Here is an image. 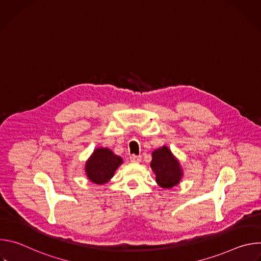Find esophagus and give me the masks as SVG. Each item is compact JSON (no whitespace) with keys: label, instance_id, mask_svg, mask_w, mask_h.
I'll return each mask as SVG.
<instances>
[{"label":"esophagus","instance_id":"1","mask_svg":"<svg viewBox=\"0 0 261 261\" xmlns=\"http://www.w3.org/2000/svg\"><path fill=\"white\" fill-rule=\"evenodd\" d=\"M130 161L133 162V163H138L141 161V157L140 156H136V155H132L130 157Z\"/></svg>","mask_w":261,"mask_h":261}]
</instances>
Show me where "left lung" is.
I'll use <instances>...</instances> for the list:
<instances>
[{"instance_id": "8db88e82", "label": "left lung", "mask_w": 261, "mask_h": 261, "mask_svg": "<svg viewBox=\"0 0 261 261\" xmlns=\"http://www.w3.org/2000/svg\"><path fill=\"white\" fill-rule=\"evenodd\" d=\"M151 167L156 174L157 184L164 189H170L177 186L182 176L178 160L165 145L152 153Z\"/></svg>"}]
</instances>
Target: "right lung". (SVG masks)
<instances>
[{
  "mask_svg": "<svg viewBox=\"0 0 261 261\" xmlns=\"http://www.w3.org/2000/svg\"><path fill=\"white\" fill-rule=\"evenodd\" d=\"M123 163V159L106 147L96 148L86 163L88 178L98 185L107 182Z\"/></svg>",
  "mask_w": 261,
  "mask_h": 261,
  "instance_id": "right-lung-1",
  "label": "right lung"
}]
</instances>
